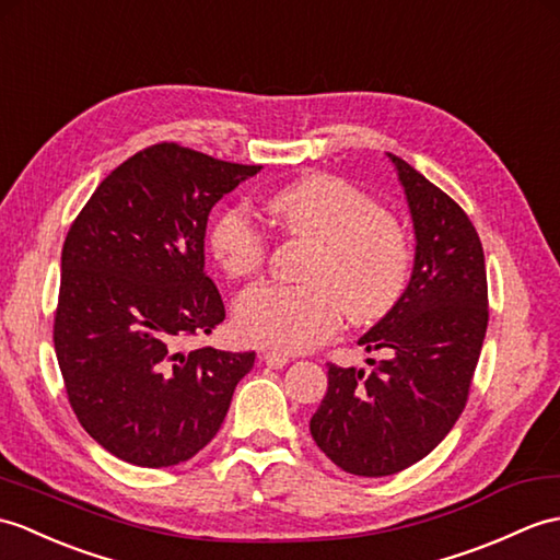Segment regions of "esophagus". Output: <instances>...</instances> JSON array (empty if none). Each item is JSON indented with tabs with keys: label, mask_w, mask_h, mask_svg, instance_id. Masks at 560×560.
Instances as JSON below:
<instances>
[{
	"label": "esophagus",
	"mask_w": 560,
	"mask_h": 560,
	"mask_svg": "<svg viewBox=\"0 0 560 560\" xmlns=\"http://www.w3.org/2000/svg\"><path fill=\"white\" fill-rule=\"evenodd\" d=\"M262 360L267 362L269 368L279 370V368H283V365H285V362H289V355H285V353H279V350H267V353L262 355Z\"/></svg>",
	"instance_id": "34e87169"
}]
</instances>
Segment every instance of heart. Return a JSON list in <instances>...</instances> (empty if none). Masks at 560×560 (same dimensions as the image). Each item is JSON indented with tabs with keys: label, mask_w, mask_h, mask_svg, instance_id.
Wrapping results in <instances>:
<instances>
[{
	"label": "heart",
	"mask_w": 560,
	"mask_h": 560,
	"mask_svg": "<svg viewBox=\"0 0 560 560\" xmlns=\"http://www.w3.org/2000/svg\"><path fill=\"white\" fill-rule=\"evenodd\" d=\"M267 212L291 238L310 241L305 283H259L233 305L243 341L307 350L350 322L384 319L402 301L412 275L406 229L380 210L368 192L329 174H310L275 190ZM207 245L226 277H253L267 262L269 241L241 205H221L207 229Z\"/></svg>",
	"instance_id": "heart-1"
}]
</instances>
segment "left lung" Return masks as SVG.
Here are the masks:
<instances>
[{"label": "left lung", "mask_w": 560, "mask_h": 560, "mask_svg": "<svg viewBox=\"0 0 560 560\" xmlns=\"http://www.w3.org/2000/svg\"><path fill=\"white\" fill-rule=\"evenodd\" d=\"M410 205L415 267L394 312L358 341L382 350L374 370L329 362V386L310 420L327 458L360 477L396 475L429 456L470 396L489 295L485 250L463 207L388 152Z\"/></svg>", "instance_id": "obj_1"}]
</instances>
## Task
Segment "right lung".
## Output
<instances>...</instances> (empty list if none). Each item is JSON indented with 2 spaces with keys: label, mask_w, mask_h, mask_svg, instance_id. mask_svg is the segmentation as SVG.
I'll use <instances>...</instances> for the list:
<instances>
[{
  "label": "right lung",
  "mask_w": 560,
  "mask_h": 560,
  "mask_svg": "<svg viewBox=\"0 0 560 560\" xmlns=\"http://www.w3.org/2000/svg\"><path fill=\"white\" fill-rule=\"evenodd\" d=\"M259 166L158 142L119 164L61 250L55 350L78 422L112 456L168 467L202 451L255 353L202 346L226 310L205 271L212 207Z\"/></svg>",
  "instance_id": "1"
}]
</instances>
